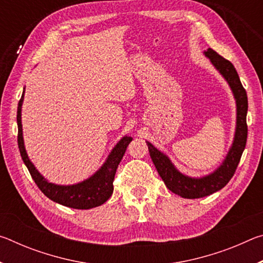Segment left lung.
<instances>
[{"mask_svg":"<svg viewBox=\"0 0 263 263\" xmlns=\"http://www.w3.org/2000/svg\"><path fill=\"white\" fill-rule=\"evenodd\" d=\"M205 55L211 60L213 66L219 70L220 74L229 82L231 89H232L235 101H237V130H235L234 141L232 147L226 157L225 161L221 166L209 176L202 177V179H191L185 176L177 171L173 166L166 155L160 152L154 146L147 141V146L149 149V155L152 158L155 168L161 176L164 184L173 193L181 196L183 198H201L205 196L211 195L216 191L229 183L232 179L237 167L241 159V155L245 147H246L247 141V109H248V100L246 89L242 87L240 81L239 75L235 70L232 62L218 54L212 48H209L205 52Z\"/></svg>","mask_w":263,"mask_h":263,"instance_id":"obj_1","label":"left lung"}]
</instances>
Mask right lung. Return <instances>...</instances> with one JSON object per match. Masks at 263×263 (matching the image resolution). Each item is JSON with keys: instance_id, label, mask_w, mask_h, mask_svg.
I'll use <instances>...</instances> for the list:
<instances>
[{"instance_id": "right-lung-1", "label": "right lung", "mask_w": 263, "mask_h": 263, "mask_svg": "<svg viewBox=\"0 0 263 263\" xmlns=\"http://www.w3.org/2000/svg\"><path fill=\"white\" fill-rule=\"evenodd\" d=\"M23 95L21 97L18 102V108H17V125H18L17 141H18L21 157L23 159L25 166L28 167L30 175L33 179L34 183L37 184L38 188L42 190V193L46 197L52 199L53 202L59 203L61 205L68 208L87 210V209L100 206L103 203H105L110 198V196L112 195L116 171H117L119 162L122 161L127 145L132 141V138L124 137L115 146L112 152L110 153L108 160H106L102 168L96 174L92 175L90 179L74 185H57L50 183V182H47L39 174L37 169L31 163L28 158V154L25 152L21 123V109L22 103H23Z\"/></svg>"}]
</instances>
